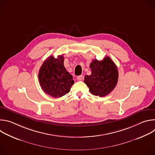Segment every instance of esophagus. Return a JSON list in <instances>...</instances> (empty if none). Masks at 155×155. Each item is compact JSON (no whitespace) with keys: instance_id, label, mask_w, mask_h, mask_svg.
<instances>
[{"instance_id":"34e87169","label":"esophagus","mask_w":155,"mask_h":155,"mask_svg":"<svg viewBox=\"0 0 155 155\" xmlns=\"http://www.w3.org/2000/svg\"><path fill=\"white\" fill-rule=\"evenodd\" d=\"M83 79H84V77H83V75H80V76H78V77H77V80L78 81H82Z\"/></svg>"}]
</instances>
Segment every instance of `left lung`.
I'll list each match as a JSON object with an SVG mask.
<instances>
[{
  "label": "left lung",
  "mask_w": 155,
  "mask_h": 155,
  "mask_svg": "<svg viewBox=\"0 0 155 155\" xmlns=\"http://www.w3.org/2000/svg\"><path fill=\"white\" fill-rule=\"evenodd\" d=\"M91 74L85 75L84 83L94 96L104 97L112 92L115 87L118 79L117 65L110 57L102 61L94 59L90 64Z\"/></svg>",
  "instance_id": "1"
}]
</instances>
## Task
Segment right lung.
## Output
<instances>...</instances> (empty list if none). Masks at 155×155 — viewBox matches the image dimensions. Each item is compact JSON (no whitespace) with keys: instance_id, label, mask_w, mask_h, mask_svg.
<instances>
[{"instance_id":"right-lung-1","label":"right lung","mask_w":155,"mask_h":155,"mask_svg":"<svg viewBox=\"0 0 155 155\" xmlns=\"http://www.w3.org/2000/svg\"><path fill=\"white\" fill-rule=\"evenodd\" d=\"M64 56H50L43 62L38 72L41 89L47 94L57 98L70 91L74 83L73 77L64 66Z\"/></svg>"}]
</instances>
